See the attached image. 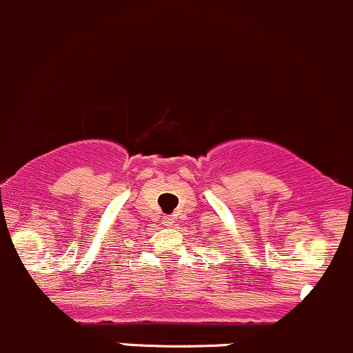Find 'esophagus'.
Returning a JSON list of instances; mask_svg holds the SVG:
<instances>
[{"mask_svg": "<svg viewBox=\"0 0 353 353\" xmlns=\"http://www.w3.org/2000/svg\"><path fill=\"white\" fill-rule=\"evenodd\" d=\"M163 224H165L166 228H172L173 226V217H165V219H163Z\"/></svg>", "mask_w": 353, "mask_h": 353, "instance_id": "34e87169", "label": "esophagus"}]
</instances>
